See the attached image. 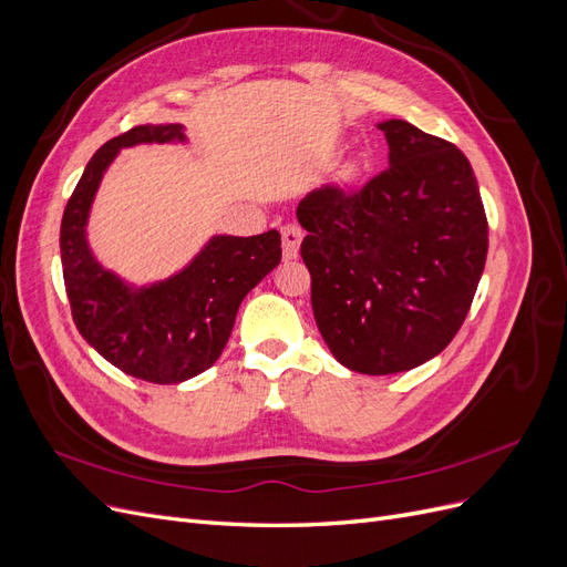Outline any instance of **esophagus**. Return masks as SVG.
Here are the masks:
<instances>
[{"label":"esophagus","mask_w":567,"mask_h":567,"mask_svg":"<svg viewBox=\"0 0 567 567\" xmlns=\"http://www.w3.org/2000/svg\"><path fill=\"white\" fill-rule=\"evenodd\" d=\"M281 244H284L286 260H296L300 244H302V229L298 225H286L281 229Z\"/></svg>","instance_id":"obj_1"}]
</instances>
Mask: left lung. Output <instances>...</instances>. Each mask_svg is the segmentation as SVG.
<instances>
[{
  "label": "left lung",
  "mask_w": 567,
  "mask_h": 567,
  "mask_svg": "<svg viewBox=\"0 0 567 567\" xmlns=\"http://www.w3.org/2000/svg\"><path fill=\"white\" fill-rule=\"evenodd\" d=\"M388 169L354 194L298 205L312 310L350 371L416 369L450 346L487 260V217L463 153L406 120L379 123Z\"/></svg>",
  "instance_id": "1"
}]
</instances>
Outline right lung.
<instances>
[{"mask_svg":"<svg viewBox=\"0 0 567 567\" xmlns=\"http://www.w3.org/2000/svg\"><path fill=\"white\" fill-rule=\"evenodd\" d=\"M184 125H140L101 146L61 219V265L78 331L134 379L184 383L210 369L231 336L244 298L281 262V236L215 234L167 279L136 286L96 260L87 225L106 169L123 148L186 144Z\"/></svg>","mask_w":567,"mask_h":567,"instance_id":"right-lung-1","label":"right lung"}]
</instances>
